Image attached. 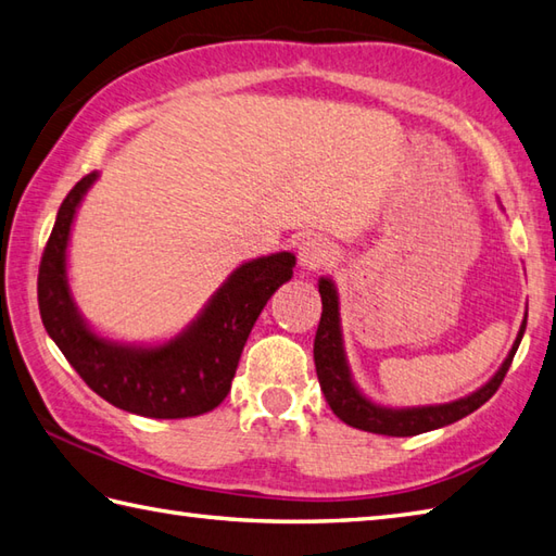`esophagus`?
<instances>
[{
	"instance_id": "obj_1",
	"label": "esophagus",
	"mask_w": 556,
	"mask_h": 556,
	"mask_svg": "<svg viewBox=\"0 0 556 556\" xmlns=\"http://www.w3.org/2000/svg\"><path fill=\"white\" fill-rule=\"evenodd\" d=\"M333 254H336L333 244L324 240V237H307V240L300 244V264L309 270L331 264Z\"/></svg>"
}]
</instances>
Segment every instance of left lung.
<instances>
[{
    "mask_svg": "<svg viewBox=\"0 0 556 556\" xmlns=\"http://www.w3.org/2000/svg\"><path fill=\"white\" fill-rule=\"evenodd\" d=\"M319 292H321V321H319V328H316V338H314V365H316V377H319V383H321V391L326 395V403L331 405V410L341 417L345 425L365 429V432H374V434L415 437V434L429 432V429H439L451 422H458L466 415L478 410V407L490 401L496 393V389L502 387L506 371L514 362L520 338H523V331H526V321H523L511 353H508L502 369L496 371V377L480 391L468 395V399H460L456 403H446V405L413 407V410H389V407H379L369 403L365 395L355 389V383L350 379V371L345 365V355H343L341 326H338V298H336L333 282L321 278Z\"/></svg>",
    "mask_w": 556,
    "mask_h": 556,
    "instance_id": "left-lung-1",
    "label": "left lung"
}]
</instances>
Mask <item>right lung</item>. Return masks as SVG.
<instances>
[{"instance_id":"right-lung-1","label":"right lung","mask_w":556,"mask_h":556,"mask_svg":"<svg viewBox=\"0 0 556 556\" xmlns=\"http://www.w3.org/2000/svg\"><path fill=\"white\" fill-rule=\"evenodd\" d=\"M78 179L62 201L38 270V307L62 355L100 399L122 410L155 420H177L213 410L230 393L232 377L258 314L282 282L290 280L294 256L270 254L242 264L213 294L208 307L175 341L136 350L100 341L76 314L66 286V242L78 201L96 182Z\"/></svg>"}]
</instances>
